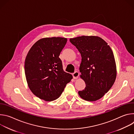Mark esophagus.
Listing matches in <instances>:
<instances>
[{"instance_id":"esophagus-1","label":"esophagus","mask_w":134,"mask_h":134,"mask_svg":"<svg viewBox=\"0 0 134 134\" xmlns=\"http://www.w3.org/2000/svg\"><path fill=\"white\" fill-rule=\"evenodd\" d=\"M72 75L74 79H77L79 76V72L78 71H75Z\"/></svg>"}]
</instances>
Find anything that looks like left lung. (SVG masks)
Here are the masks:
<instances>
[{
  "label": "left lung",
  "mask_w": 134,
  "mask_h": 134,
  "mask_svg": "<svg viewBox=\"0 0 134 134\" xmlns=\"http://www.w3.org/2000/svg\"><path fill=\"white\" fill-rule=\"evenodd\" d=\"M70 42L80 52L82 62L80 77L86 84L79 91L81 98L95 101L102 98L115 82L117 67L111 48L97 36H82L71 38Z\"/></svg>",
  "instance_id": "8db88e82"
}]
</instances>
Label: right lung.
I'll list each match as a JSON object with an SVG mask.
<instances>
[{
	"label": "right lung",
	"mask_w": 134,
	"mask_h": 134,
	"mask_svg": "<svg viewBox=\"0 0 134 134\" xmlns=\"http://www.w3.org/2000/svg\"><path fill=\"white\" fill-rule=\"evenodd\" d=\"M67 41L65 37H45L36 41L25 60V74L29 88L40 99H58L72 76L64 71L60 53Z\"/></svg>",
	"instance_id": "add662e5"
}]
</instances>
